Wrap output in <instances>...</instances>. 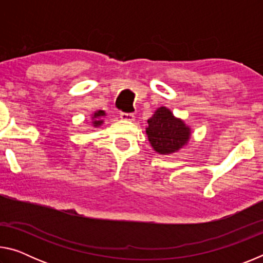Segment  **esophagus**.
<instances>
[{
  "label": "esophagus",
  "mask_w": 263,
  "mask_h": 263,
  "mask_svg": "<svg viewBox=\"0 0 263 263\" xmlns=\"http://www.w3.org/2000/svg\"><path fill=\"white\" fill-rule=\"evenodd\" d=\"M119 116H121V118L123 119V121H128V122L135 121V115H133V114L121 112V114H119Z\"/></svg>",
  "instance_id": "34e87169"
}]
</instances>
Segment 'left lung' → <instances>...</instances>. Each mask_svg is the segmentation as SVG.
<instances>
[{"label": "left lung", "instance_id": "left-lung-1", "mask_svg": "<svg viewBox=\"0 0 263 263\" xmlns=\"http://www.w3.org/2000/svg\"><path fill=\"white\" fill-rule=\"evenodd\" d=\"M147 124L148 140L155 152L160 154L174 153L189 140L190 128L164 106L155 111Z\"/></svg>", "mask_w": 263, "mask_h": 263}]
</instances>
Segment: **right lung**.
<instances>
[{"instance_id":"obj_1","label":"right lung","mask_w":263,"mask_h":263,"mask_svg":"<svg viewBox=\"0 0 263 263\" xmlns=\"http://www.w3.org/2000/svg\"><path fill=\"white\" fill-rule=\"evenodd\" d=\"M105 115V112L104 111H102V110H100V111H97V112H95L94 114V116H92V119H94V121H92V124H94V126L96 127V126H100L102 123H103V121H101V117L102 116H104Z\"/></svg>"}]
</instances>
